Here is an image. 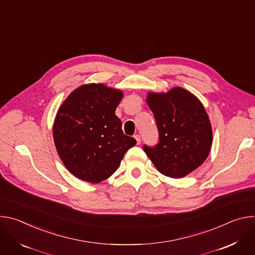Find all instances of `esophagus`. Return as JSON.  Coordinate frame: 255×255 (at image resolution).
<instances>
[{
  "label": "esophagus",
  "mask_w": 255,
  "mask_h": 255,
  "mask_svg": "<svg viewBox=\"0 0 255 255\" xmlns=\"http://www.w3.org/2000/svg\"><path fill=\"white\" fill-rule=\"evenodd\" d=\"M134 137H135V139H136V141H137V144H140V143H141V137H140V135L136 134Z\"/></svg>",
  "instance_id": "1"
}]
</instances>
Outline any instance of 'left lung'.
Instances as JSON below:
<instances>
[{
	"label": "left lung",
	"instance_id": "left-lung-1",
	"mask_svg": "<svg viewBox=\"0 0 255 255\" xmlns=\"http://www.w3.org/2000/svg\"><path fill=\"white\" fill-rule=\"evenodd\" d=\"M158 130V143L143 150L162 174L180 178L208 157L212 128L202 103L193 94L174 88L166 94L149 93L146 99Z\"/></svg>",
	"mask_w": 255,
	"mask_h": 255
}]
</instances>
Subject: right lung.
I'll return each mask as SVG.
<instances>
[{
	"instance_id": "obj_1",
	"label": "right lung",
	"mask_w": 255,
	"mask_h": 255,
	"mask_svg": "<svg viewBox=\"0 0 255 255\" xmlns=\"http://www.w3.org/2000/svg\"><path fill=\"white\" fill-rule=\"evenodd\" d=\"M122 97L119 90L91 84L75 90L60 106L53 125L55 147L78 178L97 184L110 177L136 144L115 115Z\"/></svg>"
}]
</instances>
